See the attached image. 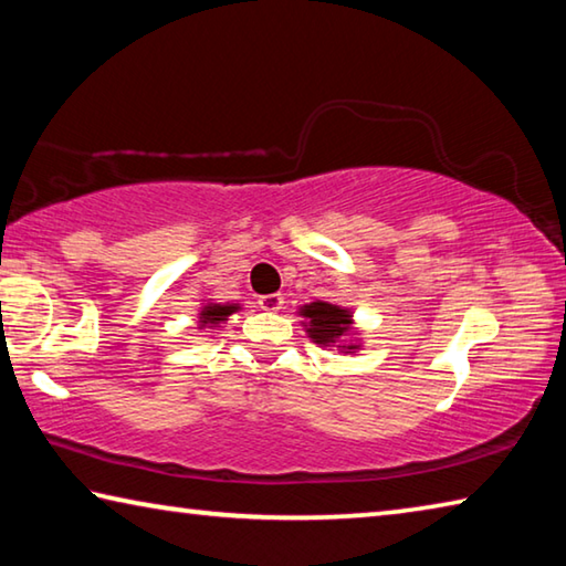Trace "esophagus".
Returning a JSON list of instances; mask_svg holds the SVG:
<instances>
[{"mask_svg": "<svg viewBox=\"0 0 566 566\" xmlns=\"http://www.w3.org/2000/svg\"><path fill=\"white\" fill-rule=\"evenodd\" d=\"M260 306L264 312H280L284 306V296L282 294H264V296H260Z\"/></svg>", "mask_w": 566, "mask_h": 566, "instance_id": "esophagus-1", "label": "esophagus"}]
</instances>
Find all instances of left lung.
I'll use <instances>...</instances> for the list:
<instances>
[{
  "label": "left lung",
  "instance_id": "left-lung-1",
  "mask_svg": "<svg viewBox=\"0 0 566 566\" xmlns=\"http://www.w3.org/2000/svg\"><path fill=\"white\" fill-rule=\"evenodd\" d=\"M302 317V327L314 344L324 349H337L344 354H354L361 349L359 332L354 327V312L347 306L332 302H310L296 312Z\"/></svg>",
  "mask_w": 566,
  "mask_h": 566
}]
</instances>
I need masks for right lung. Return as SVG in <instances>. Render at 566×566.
<instances>
[{"instance_id": "obj_1", "label": "right lung", "mask_w": 566, "mask_h": 566, "mask_svg": "<svg viewBox=\"0 0 566 566\" xmlns=\"http://www.w3.org/2000/svg\"><path fill=\"white\" fill-rule=\"evenodd\" d=\"M242 310V304H234V302H212V300H205L202 306H199V314H197V327L199 329H217L227 324V319L232 317Z\"/></svg>"}]
</instances>
